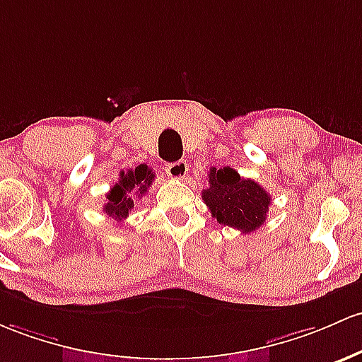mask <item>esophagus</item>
Here are the masks:
<instances>
[{
  "label": "esophagus",
  "mask_w": 362,
  "mask_h": 362,
  "mask_svg": "<svg viewBox=\"0 0 362 362\" xmlns=\"http://www.w3.org/2000/svg\"><path fill=\"white\" fill-rule=\"evenodd\" d=\"M165 172L168 175L170 178H177V180H182V178L185 177L189 172V166H187V161L185 160H178L175 163H168V165L165 166Z\"/></svg>",
  "instance_id": "1"
}]
</instances>
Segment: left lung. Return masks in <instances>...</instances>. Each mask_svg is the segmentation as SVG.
<instances>
[{"label": "left lung", "instance_id": "obj_1", "mask_svg": "<svg viewBox=\"0 0 362 362\" xmlns=\"http://www.w3.org/2000/svg\"><path fill=\"white\" fill-rule=\"evenodd\" d=\"M208 178L209 187L202 192V201L218 223L232 226L242 233L254 232L264 223L272 197L257 182L242 178L230 166H213Z\"/></svg>", "mask_w": 362, "mask_h": 362}]
</instances>
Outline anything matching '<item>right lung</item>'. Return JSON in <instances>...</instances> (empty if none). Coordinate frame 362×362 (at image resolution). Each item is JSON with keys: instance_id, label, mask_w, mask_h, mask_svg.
<instances>
[{"instance_id": "obj_1", "label": "right lung", "mask_w": 362, "mask_h": 362, "mask_svg": "<svg viewBox=\"0 0 362 362\" xmlns=\"http://www.w3.org/2000/svg\"><path fill=\"white\" fill-rule=\"evenodd\" d=\"M153 180L154 173L148 168V165H139L136 168L120 172L118 182L106 194V204L103 206V211L122 223L134 209V202L148 192Z\"/></svg>"}]
</instances>
